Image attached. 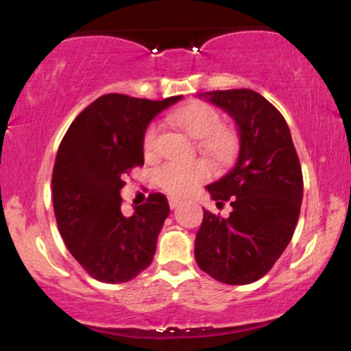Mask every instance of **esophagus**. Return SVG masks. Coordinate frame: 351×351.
Wrapping results in <instances>:
<instances>
[{"instance_id": "1", "label": "esophagus", "mask_w": 351, "mask_h": 351, "mask_svg": "<svg viewBox=\"0 0 351 351\" xmlns=\"http://www.w3.org/2000/svg\"><path fill=\"white\" fill-rule=\"evenodd\" d=\"M168 203H170V208H171V209H175V208L180 206L181 201H180L178 198H170V199H168Z\"/></svg>"}]
</instances>
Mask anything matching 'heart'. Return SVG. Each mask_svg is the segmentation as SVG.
I'll use <instances>...</instances> for the list:
<instances>
[{
    "instance_id": "1",
    "label": "heart",
    "mask_w": 351,
    "mask_h": 351,
    "mask_svg": "<svg viewBox=\"0 0 351 351\" xmlns=\"http://www.w3.org/2000/svg\"><path fill=\"white\" fill-rule=\"evenodd\" d=\"M170 120L181 130L186 132L191 138L198 140V148L203 155L215 163H224L231 158L234 152L236 135L232 128L223 125L219 110L206 102H189L170 115ZM158 127L150 123L143 132L142 148L147 156H152L156 150ZM209 176V170L204 162L181 163L168 162L156 173V181L168 195L184 196L201 181Z\"/></svg>"
}]
</instances>
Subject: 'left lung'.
<instances>
[{
	"instance_id": "left-lung-1",
	"label": "left lung",
	"mask_w": 351,
	"mask_h": 351,
	"mask_svg": "<svg viewBox=\"0 0 351 351\" xmlns=\"http://www.w3.org/2000/svg\"><path fill=\"white\" fill-rule=\"evenodd\" d=\"M236 120L239 153L232 170L208 191L228 217L204 209L195 257L201 271L229 285L259 280L291 243L300 215L304 178L285 119L251 88L208 92Z\"/></svg>"
}]
</instances>
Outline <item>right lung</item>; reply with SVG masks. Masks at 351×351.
Returning <instances> with one entry per match:
<instances>
[{
  "instance_id": "right-lung-1",
  "label": "right lung",
  "mask_w": 351,
  "mask_h": 351,
  "mask_svg": "<svg viewBox=\"0 0 351 351\" xmlns=\"http://www.w3.org/2000/svg\"><path fill=\"white\" fill-rule=\"evenodd\" d=\"M181 95L165 100L106 94L75 117L52 170V204L64 243L84 271L106 284L128 282L152 264L170 215L167 196L152 193L132 216L120 189L143 167V132Z\"/></svg>"
}]
</instances>
